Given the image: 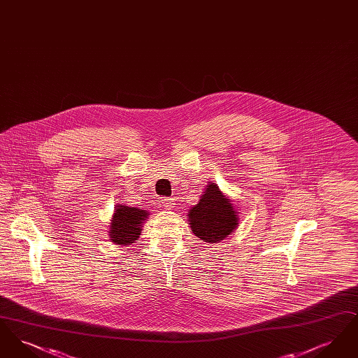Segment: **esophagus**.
Here are the masks:
<instances>
[{
	"label": "esophagus",
	"instance_id": "1",
	"mask_svg": "<svg viewBox=\"0 0 358 358\" xmlns=\"http://www.w3.org/2000/svg\"><path fill=\"white\" fill-rule=\"evenodd\" d=\"M162 204L165 205L166 209H171L173 205H176V203H174V199H173V197H165V199L162 200Z\"/></svg>",
	"mask_w": 358,
	"mask_h": 358
}]
</instances>
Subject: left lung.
Listing matches in <instances>:
<instances>
[{
    "instance_id": "8db88e82",
    "label": "left lung",
    "mask_w": 358,
    "mask_h": 358,
    "mask_svg": "<svg viewBox=\"0 0 358 358\" xmlns=\"http://www.w3.org/2000/svg\"><path fill=\"white\" fill-rule=\"evenodd\" d=\"M189 224L197 238L217 243L238 227V215L216 184H209L199 204L189 212Z\"/></svg>"
}]
</instances>
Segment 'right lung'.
I'll use <instances>...</instances> for the list:
<instances>
[{"mask_svg":"<svg viewBox=\"0 0 358 358\" xmlns=\"http://www.w3.org/2000/svg\"><path fill=\"white\" fill-rule=\"evenodd\" d=\"M148 213L138 208L120 205L111 222L110 238L120 245H129L141 235V224L146 220Z\"/></svg>","mask_w":358,"mask_h":358,"instance_id":"add662e5","label":"right lung"}]
</instances>
